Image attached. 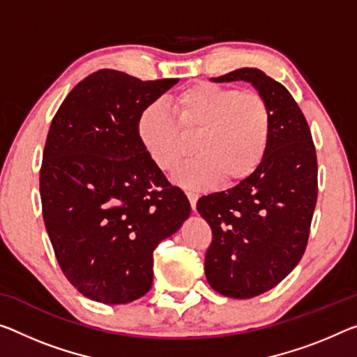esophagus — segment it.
Wrapping results in <instances>:
<instances>
[{"instance_id": "esophagus-1", "label": "esophagus", "mask_w": 357, "mask_h": 357, "mask_svg": "<svg viewBox=\"0 0 357 357\" xmlns=\"http://www.w3.org/2000/svg\"><path fill=\"white\" fill-rule=\"evenodd\" d=\"M186 196H188V199H190L191 209L196 211V202H197V197H199V195H197L196 191H186Z\"/></svg>"}]
</instances>
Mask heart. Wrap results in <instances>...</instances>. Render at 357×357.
<instances>
[{
  "label": "heart",
  "instance_id": "heart-1",
  "mask_svg": "<svg viewBox=\"0 0 357 357\" xmlns=\"http://www.w3.org/2000/svg\"><path fill=\"white\" fill-rule=\"evenodd\" d=\"M172 114L153 105L142 113L139 130L151 160L174 172L193 146L197 155L178 174L193 188L234 186L260 167L271 139L273 112L260 92L196 83L172 97Z\"/></svg>",
  "mask_w": 357,
  "mask_h": 357
}]
</instances>
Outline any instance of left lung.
<instances>
[{
  "label": "left lung",
  "mask_w": 357,
  "mask_h": 357,
  "mask_svg": "<svg viewBox=\"0 0 357 357\" xmlns=\"http://www.w3.org/2000/svg\"><path fill=\"white\" fill-rule=\"evenodd\" d=\"M212 79L252 83L273 112L260 167L233 188L197 201L212 229L207 281L227 297L252 298L278 286L305 254L317 201L316 148L303 112L281 83L257 68Z\"/></svg>",
  "instance_id": "obj_1"
}]
</instances>
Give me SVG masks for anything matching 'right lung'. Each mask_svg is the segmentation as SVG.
I'll return each mask as SVG.
<instances>
[{"label": "right lung", "instance_id": "1", "mask_svg": "<svg viewBox=\"0 0 357 357\" xmlns=\"http://www.w3.org/2000/svg\"><path fill=\"white\" fill-rule=\"evenodd\" d=\"M178 79L98 70L76 84L49 128L40 169L43 218L65 278L107 305L144 297L153 252L191 212L142 142V113Z\"/></svg>", "mask_w": 357, "mask_h": 357}]
</instances>
